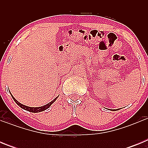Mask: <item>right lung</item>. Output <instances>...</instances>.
<instances>
[{
	"label": "right lung",
	"mask_w": 148,
	"mask_h": 148,
	"mask_svg": "<svg viewBox=\"0 0 148 148\" xmlns=\"http://www.w3.org/2000/svg\"><path fill=\"white\" fill-rule=\"evenodd\" d=\"M12 99H14V101H15V103H16V104H18V105L19 106L20 108H21L22 109H23V110H25L29 111V112H31V113H39V112H42V111L46 110L48 109V108L50 107L51 104H53V102H55V101L56 100V99H58V97H56V99H53V100L51 102L48 103L47 104L42 106V107H38V108H31V107H28V106L23 105V104H21L19 101H17L15 98L13 97L12 95Z\"/></svg>",
	"instance_id": "right-lung-1"
}]
</instances>
